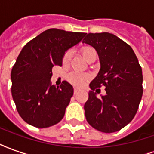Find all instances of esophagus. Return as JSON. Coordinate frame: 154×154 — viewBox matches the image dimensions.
I'll return each mask as SVG.
<instances>
[{"instance_id":"obj_1","label":"esophagus","mask_w":154,"mask_h":154,"mask_svg":"<svg viewBox=\"0 0 154 154\" xmlns=\"http://www.w3.org/2000/svg\"><path fill=\"white\" fill-rule=\"evenodd\" d=\"M78 91H79V89H77V88H74V94H77Z\"/></svg>"}]
</instances>
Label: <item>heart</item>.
Instances as JSON below:
<instances>
[{
  "mask_svg": "<svg viewBox=\"0 0 154 154\" xmlns=\"http://www.w3.org/2000/svg\"><path fill=\"white\" fill-rule=\"evenodd\" d=\"M81 51H82V56L87 61L90 57H93V56H97V51L95 50L93 48L90 47V46L83 47ZM71 57H72V51H67L63 55V63H68L71 59ZM67 80L71 84H72L75 87H83L84 85L90 80V76L87 73H81V72H72L71 73L68 74Z\"/></svg>",
  "mask_w": 154,
  "mask_h": 154,
  "instance_id": "b5f03b06",
  "label": "heart"
}]
</instances>
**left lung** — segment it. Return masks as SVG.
<instances>
[{
    "label": "left lung",
    "instance_id": "1",
    "mask_svg": "<svg viewBox=\"0 0 154 154\" xmlns=\"http://www.w3.org/2000/svg\"><path fill=\"white\" fill-rule=\"evenodd\" d=\"M82 43L96 49L100 64L89 85V97L84 105L86 119L100 132L119 131L134 119L139 108L142 68L132 48L113 34L90 33ZM101 85L106 87V93L97 97Z\"/></svg>",
    "mask_w": 154,
    "mask_h": 154
}]
</instances>
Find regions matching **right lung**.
Wrapping results in <instances>:
<instances>
[{"mask_svg":"<svg viewBox=\"0 0 154 154\" xmlns=\"http://www.w3.org/2000/svg\"><path fill=\"white\" fill-rule=\"evenodd\" d=\"M85 35L49 29L22 48L11 73V94L18 113L29 125L47 128L63 118L73 87L67 81L59 87L52 85V68L62 65L65 53Z\"/></svg>","mask_w":154,"mask_h":154,"instance_id":"add662e5","label":"right lung"}]
</instances>
